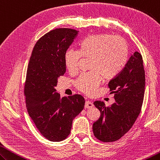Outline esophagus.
I'll list each match as a JSON object with an SVG mask.
<instances>
[{
    "label": "esophagus",
    "mask_w": 160,
    "mask_h": 160,
    "mask_svg": "<svg viewBox=\"0 0 160 160\" xmlns=\"http://www.w3.org/2000/svg\"><path fill=\"white\" fill-rule=\"evenodd\" d=\"M93 107V104L90 101H86V103H85V108H91Z\"/></svg>",
    "instance_id": "obj_1"
}]
</instances>
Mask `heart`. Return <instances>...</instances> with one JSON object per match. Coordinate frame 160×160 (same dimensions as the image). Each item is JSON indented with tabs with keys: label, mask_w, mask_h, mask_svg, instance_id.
Returning <instances> with one entry per match:
<instances>
[{
	"label": "heart",
	"mask_w": 160,
	"mask_h": 160,
	"mask_svg": "<svg viewBox=\"0 0 160 160\" xmlns=\"http://www.w3.org/2000/svg\"><path fill=\"white\" fill-rule=\"evenodd\" d=\"M79 50L68 49L64 54V64L70 72H76L81 58L90 59L91 71L77 78L75 86L83 93L93 95L103 78L116 77L125 68L129 58V45L122 37L108 33L92 34L79 42Z\"/></svg>",
	"instance_id": "heart-1"
}]
</instances>
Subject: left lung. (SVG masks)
<instances>
[{"mask_svg": "<svg viewBox=\"0 0 160 160\" xmlns=\"http://www.w3.org/2000/svg\"><path fill=\"white\" fill-rule=\"evenodd\" d=\"M116 102L106 107L104 102L94 105L101 116L93 123L94 136L103 142L121 138L133 125L142 106L145 90V72L140 53L135 52L124 69L108 83Z\"/></svg>", "mask_w": 160, "mask_h": 160, "instance_id": "8db88e82", "label": "left lung"}]
</instances>
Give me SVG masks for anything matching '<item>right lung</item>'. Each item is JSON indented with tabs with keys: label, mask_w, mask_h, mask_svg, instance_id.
I'll list each match as a JSON object with an SVG mask.
<instances>
[{
	"label": "right lung",
	"mask_w": 160,
	"mask_h": 160,
	"mask_svg": "<svg viewBox=\"0 0 160 160\" xmlns=\"http://www.w3.org/2000/svg\"><path fill=\"white\" fill-rule=\"evenodd\" d=\"M77 34L68 28L48 32L35 44L28 63L24 86L27 112L40 133L52 142L69 136L73 119L84 108L81 95L61 98L55 88L66 73L64 54Z\"/></svg>",
	"instance_id": "obj_1"
}]
</instances>
